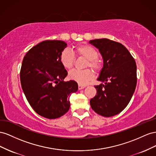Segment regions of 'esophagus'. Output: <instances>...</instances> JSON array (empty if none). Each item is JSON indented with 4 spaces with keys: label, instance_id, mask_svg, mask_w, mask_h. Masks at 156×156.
I'll return each instance as SVG.
<instances>
[{
    "label": "esophagus",
    "instance_id": "esophagus-1",
    "mask_svg": "<svg viewBox=\"0 0 156 156\" xmlns=\"http://www.w3.org/2000/svg\"><path fill=\"white\" fill-rule=\"evenodd\" d=\"M86 86H82V85H80V84H78V89L80 90H83V88H85Z\"/></svg>",
    "mask_w": 156,
    "mask_h": 156
}]
</instances>
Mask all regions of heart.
<instances>
[{"label": "heart", "instance_id": "1", "mask_svg": "<svg viewBox=\"0 0 156 156\" xmlns=\"http://www.w3.org/2000/svg\"><path fill=\"white\" fill-rule=\"evenodd\" d=\"M75 52L79 56L87 59L86 66L91 67L97 72L102 69V62L97 58L98 52L94 48L89 45H80L75 48ZM75 56L73 52L65 50L60 55V62L65 69L70 70L73 67ZM69 77L80 85L85 86L94 78V73L91 69L73 70L70 71Z\"/></svg>", "mask_w": 156, "mask_h": 156}]
</instances>
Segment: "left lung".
<instances>
[{
	"label": "left lung",
	"mask_w": 156,
	"mask_h": 156,
	"mask_svg": "<svg viewBox=\"0 0 156 156\" xmlns=\"http://www.w3.org/2000/svg\"><path fill=\"white\" fill-rule=\"evenodd\" d=\"M103 59L97 95L90 100L96 113L110 117L120 113L131 101L136 86V65L134 58L122 44L107 38L91 40Z\"/></svg>",
	"instance_id": "left-lung-1"
}]
</instances>
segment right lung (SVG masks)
Segmentation results:
<instances>
[{"mask_svg": "<svg viewBox=\"0 0 156 156\" xmlns=\"http://www.w3.org/2000/svg\"><path fill=\"white\" fill-rule=\"evenodd\" d=\"M67 44L62 41H45L26 53L20 70L22 89L31 107L48 119L58 118L70 108L69 98L78 91V83L64 82L67 71L60 55Z\"/></svg>", "mask_w": 156, "mask_h": 156, "instance_id": "1", "label": "right lung"}]
</instances>
